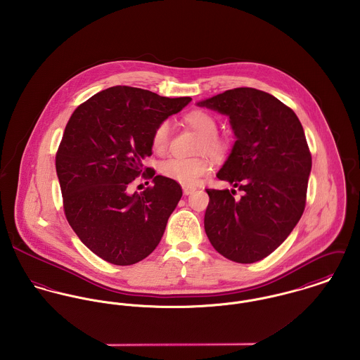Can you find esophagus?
<instances>
[{
  "label": "esophagus",
  "instance_id": "esophagus-1",
  "mask_svg": "<svg viewBox=\"0 0 360 360\" xmlns=\"http://www.w3.org/2000/svg\"><path fill=\"white\" fill-rule=\"evenodd\" d=\"M195 191V188L194 187H190V186H183V193H184V195H190V194H193Z\"/></svg>",
  "mask_w": 360,
  "mask_h": 360
}]
</instances>
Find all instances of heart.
<instances>
[{
	"label": "heart",
	"mask_w": 360,
	"mask_h": 360,
	"mask_svg": "<svg viewBox=\"0 0 360 360\" xmlns=\"http://www.w3.org/2000/svg\"><path fill=\"white\" fill-rule=\"evenodd\" d=\"M186 122L201 136L200 150L206 154H223L226 150L224 141L216 136L217 124L212 115L204 110H193L186 116ZM170 137V123L167 120L159 123L153 133V148L156 153H163L167 148ZM207 172V162L204 158H170L162 162V176L174 180L184 186H194Z\"/></svg>",
	"instance_id": "obj_1"
}]
</instances>
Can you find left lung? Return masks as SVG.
Masks as SVG:
<instances>
[{
  "label": "left lung",
  "mask_w": 360,
  "mask_h": 360,
  "mask_svg": "<svg viewBox=\"0 0 360 360\" xmlns=\"http://www.w3.org/2000/svg\"><path fill=\"white\" fill-rule=\"evenodd\" d=\"M198 106L229 116L236 141L217 172L236 190H206L205 233L213 248L237 263L270 255L300 221L311 156L291 108L251 87L227 90Z\"/></svg>",
  "instance_id": "left-lung-1"
}]
</instances>
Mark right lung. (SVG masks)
I'll list each match as a JSON object with an SVG mask.
<instances>
[{"mask_svg":"<svg viewBox=\"0 0 360 360\" xmlns=\"http://www.w3.org/2000/svg\"><path fill=\"white\" fill-rule=\"evenodd\" d=\"M190 101L115 86L72 113L55 160L63 209L82 243L103 260L134 264L158 247L183 195L180 184L147 167L154 186L140 194L127 187L153 155L155 127Z\"/></svg>","mask_w":360,"mask_h":360,"instance_id":"1","label":"right lung"}]
</instances>
